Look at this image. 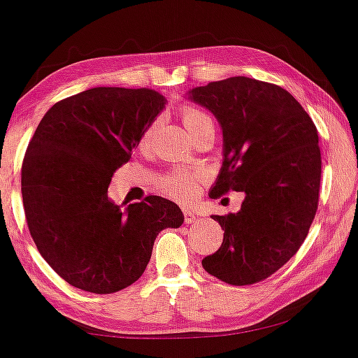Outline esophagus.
Wrapping results in <instances>:
<instances>
[{"mask_svg": "<svg viewBox=\"0 0 358 358\" xmlns=\"http://www.w3.org/2000/svg\"><path fill=\"white\" fill-rule=\"evenodd\" d=\"M183 215H185V222H187V223H193V222L198 220L196 213L192 212V210H188V208L183 210Z\"/></svg>", "mask_w": 358, "mask_h": 358, "instance_id": "34e87169", "label": "esophagus"}]
</instances>
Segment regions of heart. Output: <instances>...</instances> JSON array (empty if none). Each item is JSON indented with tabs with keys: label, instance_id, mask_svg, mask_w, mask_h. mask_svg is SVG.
Returning <instances> with one entry per match:
<instances>
[{
	"label": "heart",
	"instance_id": "obj_1",
	"mask_svg": "<svg viewBox=\"0 0 358 358\" xmlns=\"http://www.w3.org/2000/svg\"><path fill=\"white\" fill-rule=\"evenodd\" d=\"M182 122L185 130L188 131V135L200 130L205 124H213V120L205 113L203 110L196 108V106H183L182 110ZM153 128H150L148 131L143 135L141 143L148 141L150 135H152ZM200 182V176L196 173H183V171H173V173H168L160 180V188L170 196L175 198H187L190 196Z\"/></svg>",
	"mask_w": 358,
	"mask_h": 358
}]
</instances>
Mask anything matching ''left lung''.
Returning a JSON list of instances; mask_svg holds the SVG:
<instances>
[{
    "instance_id": "left-lung-1",
    "label": "left lung",
    "mask_w": 358,
    "mask_h": 358,
    "mask_svg": "<svg viewBox=\"0 0 358 358\" xmlns=\"http://www.w3.org/2000/svg\"><path fill=\"white\" fill-rule=\"evenodd\" d=\"M187 94L222 127L223 162L210 196L245 195L236 213L212 215L225 234L201 265L230 285H252L295 255L315 217L322 175L317 128L287 90L247 76Z\"/></svg>"
}]
</instances>
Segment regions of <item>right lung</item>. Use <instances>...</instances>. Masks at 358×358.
Here are the masks:
<instances>
[{
    "mask_svg": "<svg viewBox=\"0 0 358 358\" xmlns=\"http://www.w3.org/2000/svg\"><path fill=\"white\" fill-rule=\"evenodd\" d=\"M155 90L98 86L55 103L29 141L21 195L38 252L63 280L113 294L145 272L157 235L185 220L150 195L127 208L108 198L111 176L165 108Z\"/></svg>",
    "mask_w": 358,
    "mask_h": 358,
    "instance_id": "add662e5",
    "label": "right lung"
}]
</instances>
